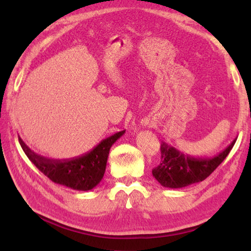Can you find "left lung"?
Returning <instances> with one entry per match:
<instances>
[{
  "instance_id": "obj_1",
  "label": "left lung",
  "mask_w": 251,
  "mask_h": 251,
  "mask_svg": "<svg viewBox=\"0 0 251 251\" xmlns=\"http://www.w3.org/2000/svg\"><path fill=\"white\" fill-rule=\"evenodd\" d=\"M236 138L225 150L212 157H193L163 142L161 164L152 170L153 177L165 188L180 189L205 180L225 161L235 145Z\"/></svg>"
}]
</instances>
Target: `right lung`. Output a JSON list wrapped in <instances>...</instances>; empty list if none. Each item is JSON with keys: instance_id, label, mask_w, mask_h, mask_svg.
<instances>
[{"instance_id": "1", "label": "right lung", "mask_w": 251, "mask_h": 251, "mask_svg": "<svg viewBox=\"0 0 251 251\" xmlns=\"http://www.w3.org/2000/svg\"><path fill=\"white\" fill-rule=\"evenodd\" d=\"M124 132L125 130L116 132L105 138L89 152L68 159H51L42 156L32 151L20 137L18 139L25 155L52 182L76 191H89L98 185L103 178L110 149Z\"/></svg>"}]
</instances>
